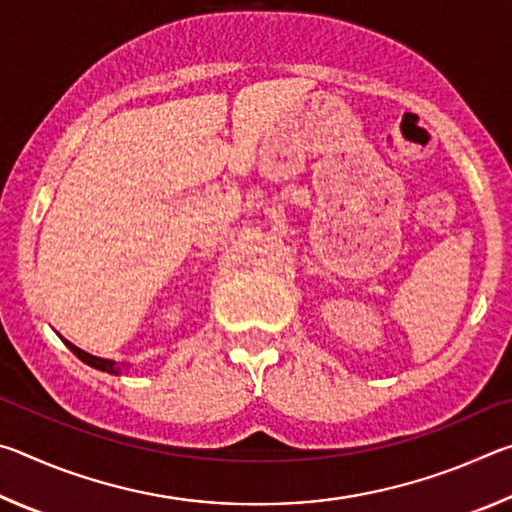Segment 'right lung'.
I'll return each instance as SVG.
<instances>
[{
    "label": "right lung",
    "instance_id": "1",
    "mask_svg": "<svg viewBox=\"0 0 512 512\" xmlns=\"http://www.w3.org/2000/svg\"><path fill=\"white\" fill-rule=\"evenodd\" d=\"M63 341H65V339H63ZM65 345H67V348L72 350V352L76 354V357H79L83 363H88V366H92V368H97V370H101V372H110V375H121V372H124V368H121L117 361L94 357V354L85 352V350H81V348H76V345L69 343V341H65ZM126 370H128V368H126Z\"/></svg>",
    "mask_w": 512,
    "mask_h": 512
}]
</instances>
